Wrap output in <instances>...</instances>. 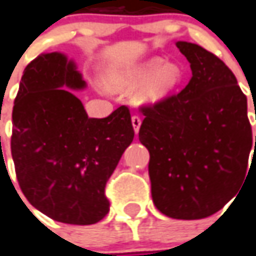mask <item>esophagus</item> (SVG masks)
Instances as JSON below:
<instances>
[{"instance_id":"1","label":"esophagus","mask_w":256,"mask_h":256,"mask_svg":"<svg viewBox=\"0 0 256 256\" xmlns=\"http://www.w3.org/2000/svg\"><path fill=\"white\" fill-rule=\"evenodd\" d=\"M132 126H134V130H135V132H139V128H140V124H142V120H140V117L139 116H132Z\"/></svg>"}]
</instances>
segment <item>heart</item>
<instances>
[{"mask_svg": "<svg viewBox=\"0 0 256 256\" xmlns=\"http://www.w3.org/2000/svg\"><path fill=\"white\" fill-rule=\"evenodd\" d=\"M110 81L120 90H131L140 86L136 92L138 102L157 104L179 86L182 70L175 63H162L160 58H152L114 72Z\"/></svg>", "mask_w": 256, "mask_h": 256, "instance_id": "b5f03b06", "label": "heart"}]
</instances>
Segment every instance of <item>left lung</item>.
Listing matches in <instances>:
<instances>
[{"mask_svg": "<svg viewBox=\"0 0 256 256\" xmlns=\"http://www.w3.org/2000/svg\"><path fill=\"white\" fill-rule=\"evenodd\" d=\"M192 78L178 95L142 108L139 140L150 153L154 206L174 219H202L240 190L254 146L247 96L234 74L200 45L178 41Z\"/></svg>", "mask_w": 256, "mask_h": 256, "instance_id": "obj_1", "label": "left lung"}]
</instances>
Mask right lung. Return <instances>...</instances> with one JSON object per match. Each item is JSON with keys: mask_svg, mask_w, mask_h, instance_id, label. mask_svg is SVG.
<instances>
[{"mask_svg": "<svg viewBox=\"0 0 256 256\" xmlns=\"http://www.w3.org/2000/svg\"><path fill=\"white\" fill-rule=\"evenodd\" d=\"M85 86L64 54H41L24 68L12 112L10 150L23 194L46 216L70 224L108 215L106 182L135 135L126 106L90 118L73 92Z\"/></svg>", "mask_w": 256, "mask_h": 256, "instance_id": "1", "label": "right lung"}]
</instances>
